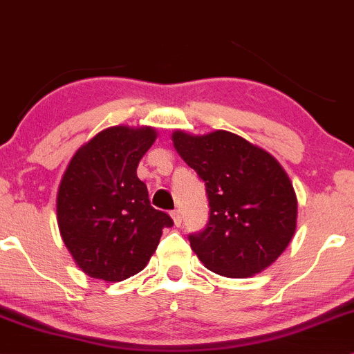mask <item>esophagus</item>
I'll list each match as a JSON object with an SVG mask.
<instances>
[{"label": "esophagus", "mask_w": 354, "mask_h": 354, "mask_svg": "<svg viewBox=\"0 0 354 354\" xmlns=\"http://www.w3.org/2000/svg\"><path fill=\"white\" fill-rule=\"evenodd\" d=\"M171 218H173V221H174V226H181V214H180V211H178V209L171 211Z\"/></svg>", "instance_id": "obj_1"}]
</instances>
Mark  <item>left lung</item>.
<instances>
[{
	"mask_svg": "<svg viewBox=\"0 0 354 354\" xmlns=\"http://www.w3.org/2000/svg\"><path fill=\"white\" fill-rule=\"evenodd\" d=\"M174 149L205 181L209 221L189 234L191 250L213 273L250 278L261 273L290 245L298 200L274 156L234 133L171 135Z\"/></svg>",
	"mask_w": 354,
	"mask_h": 354,
	"instance_id": "left-lung-1",
	"label": "left lung"
}]
</instances>
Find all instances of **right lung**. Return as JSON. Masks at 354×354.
Masks as SVG:
<instances>
[{
	"label": "right lung",
	"mask_w": 354,
	"mask_h": 354,
	"mask_svg": "<svg viewBox=\"0 0 354 354\" xmlns=\"http://www.w3.org/2000/svg\"><path fill=\"white\" fill-rule=\"evenodd\" d=\"M151 126H111L73 154L61 178L56 214L64 245L83 273L123 281L148 265L173 219L149 205L138 178L156 141Z\"/></svg>",
	"instance_id": "right-lung-1"
}]
</instances>
